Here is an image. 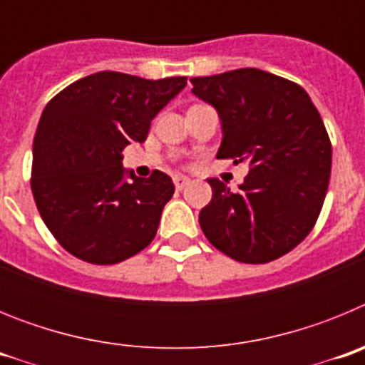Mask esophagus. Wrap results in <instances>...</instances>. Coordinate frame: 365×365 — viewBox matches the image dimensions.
Returning a JSON list of instances; mask_svg holds the SVG:
<instances>
[{
    "label": "esophagus",
    "mask_w": 365,
    "mask_h": 365,
    "mask_svg": "<svg viewBox=\"0 0 365 365\" xmlns=\"http://www.w3.org/2000/svg\"><path fill=\"white\" fill-rule=\"evenodd\" d=\"M188 182H190L188 177L180 175V173H179V175H173V185H175L177 190H182L186 185H188Z\"/></svg>",
    "instance_id": "1"
}]
</instances>
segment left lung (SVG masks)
<instances>
[{
  "instance_id": "8db88e82",
  "label": "left lung",
  "mask_w": 365,
  "mask_h": 365,
  "mask_svg": "<svg viewBox=\"0 0 365 365\" xmlns=\"http://www.w3.org/2000/svg\"><path fill=\"white\" fill-rule=\"evenodd\" d=\"M190 82L221 120L217 159L248 166L237 192L208 179L199 225L232 259H278L307 237L327 193L333 150L320 113L298 83L254 67Z\"/></svg>"
}]
</instances>
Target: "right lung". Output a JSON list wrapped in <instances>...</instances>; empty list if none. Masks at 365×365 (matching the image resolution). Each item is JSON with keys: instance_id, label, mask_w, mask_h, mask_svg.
<instances>
[{"instance_id": "1", "label": "right lung", "mask_w": 365, "mask_h": 365, "mask_svg": "<svg viewBox=\"0 0 365 365\" xmlns=\"http://www.w3.org/2000/svg\"><path fill=\"white\" fill-rule=\"evenodd\" d=\"M186 86L100 71L45 106L32 144L31 188L38 212L67 252L113 265L153 241L172 177L143 179L122 166V150L144 143L151 120Z\"/></svg>"}]
</instances>
